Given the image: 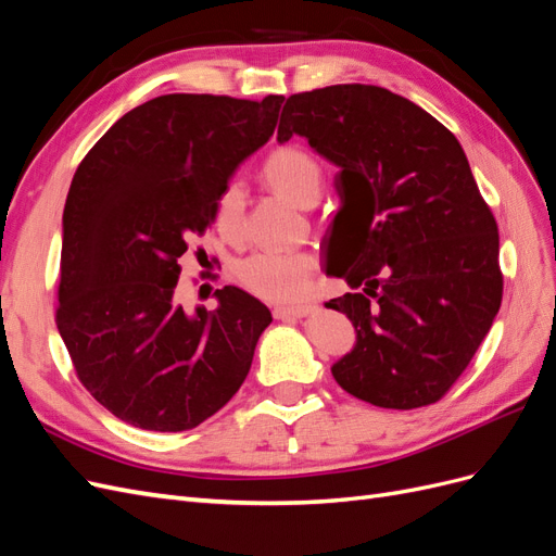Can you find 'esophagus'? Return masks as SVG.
<instances>
[{"label": "esophagus", "mask_w": 556, "mask_h": 556, "mask_svg": "<svg viewBox=\"0 0 556 556\" xmlns=\"http://www.w3.org/2000/svg\"><path fill=\"white\" fill-rule=\"evenodd\" d=\"M313 308L311 306H276L274 317L288 319V317H306Z\"/></svg>", "instance_id": "1"}]
</instances>
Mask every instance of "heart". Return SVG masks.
<instances>
[{"mask_svg":"<svg viewBox=\"0 0 556 556\" xmlns=\"http://www.w3.org/2000/svg\"><path fill=\"white\" fill-rule=\"evenodd\" d=\"M264 180L296 206H313L323 190L319 164L299 148H282L264 162ZM245 192L239 182H229L217 197L215 223L227 239H237L243 225ZM233 278L255 296L276 304H294L311 294L313 260L301 252H257L241 260Z\"/></svg>","mask_w":556,"mask_h":556,"instance_id":"1","label":"heart"}]
</instances>
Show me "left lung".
I'll return each instance as SVG.
<instances>
[{
    "mask_svg": "<svg viewBox=\"0 0 556 556\" xmlns=\"http://www.w3.org/2000/svg\"><path fill=\"white\" fill-rule=\"evenodd\" d=\"M294 134L339 166L327 274L357 292L327 308L357 341L331 376L380 408L429 406L473 359L503 294L496 220L464 148L410 99L359 83L292 94L278 141Z\"/></svg>",
    "mask_w": 556,
    "mask_h": 556,
    "instance_id": "8db88e82",
    "label": "left lung"
}]
</instances>
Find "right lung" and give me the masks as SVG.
Listing matches in <instances>:
<instances>
[{
    "mask_svg": "<svg viewBox=\"0 0 556 556\" xmlns=\"http://www.w3.org/2000/svg\"><path fill=\"white\" fill-rule=\"evenodd\" d=\"M262 102L164 94L131 109L80 162L62 215L58 329L86 390L123 422L188 431L243 384L271 313L227 285L217 308L176 301L178 257L215 223L233 172L274 137Z\"/></svg>",
    "mask_w": 556,
    "mask_h": 556,
    "instance_id": "1",
    "label": "right lung"
}]
</instances>
